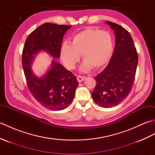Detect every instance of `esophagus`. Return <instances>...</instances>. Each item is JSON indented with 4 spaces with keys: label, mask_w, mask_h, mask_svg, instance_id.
<instances>
[{
    "label": "esophagus",
    "mask_w": 155,
    "mask_h": 155,
    "mask_svg": "<svg viewBox=\"0 0 155 155\" xmlns=\"http://www.w3.org/2000/svg\"><path fill=\"white\" fill-rule=\"evenodd\" d=\"M86 77H84V76H78L77 77V81L79 82V83H81L82 81H83Z\"/></svg>",
    "instance_id": "esophagus-1"
}]
</instances>
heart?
Masks as SVG:
<instances>
[{
  "mask_svg": "<svg viewBox=\"0 0 155 155\" xmlns=\"http://www.w3.org/2000/svg\"><path fill=\"white\" fill-rule=\"evenodd\" d=\"M113 41L109 32L97 29L84 30L72 38L71 45L64 42L61 49V58L65 67L74 69L82 54L83 64L81 71H87L93 67L100 68L110 58Z\"/></svg>",
  "mask_w": 155,
  "mask_h": 155,
  "instance_id": "b5f03b06",
  "label": "heart"
}]
</instances>
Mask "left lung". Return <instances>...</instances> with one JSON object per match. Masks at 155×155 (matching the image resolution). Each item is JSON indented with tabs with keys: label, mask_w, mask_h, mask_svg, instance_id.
Here are the masks:
<instances>
[{
	"label": "left lung",
	"mask_w": 155,
	"mask_h": 155,
	"mask_svg": "<svg viewBox=\"0 0 155 155\" xmlns=\"http://www.w3.org/2000/svg\"><path fill=\"white\" fill-rule=\"evenodd\" d=\"M106 23L116 36L114 51L107 67L94 77L97 84L92 97L100 107L111 108L120 104L129 94L139 58L129 32L116 23Z\"/></svg>",
	"instance_id": "left-lung-1"
}]
</instances>
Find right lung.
I'll use <instances>...</instances> for the list:
<instances>
[{
    "instance_id": "obj_1",
    "label": "right lung",
    "mask_w": 155,
    "mask_h": 155,
    "mask_svg": "<svg viewBox=\"0 0 155 155\" xmlns=\"http://www.w3.org/2000/svg\"><path fill=\"white\" fill-rule=\"evenodd\" d=\"M71 26L45 23L30 34L22 51V64L27 86L42 106L51 110H61L71 104L78 82L71 71L52 61L51 68L42 77L35 76L31 65L42 51L54 58L60 57L64 35Z\"/></svg>"
}]
</instances>
